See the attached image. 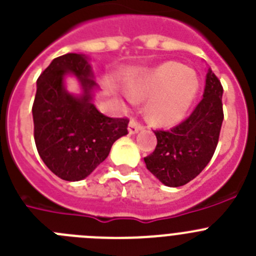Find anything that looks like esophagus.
<instances>
[{
  "label": "esophagus",
  "mask_w": 256,
  "mask_h": 256,
  "mask_svg": "<svg viewBox=\"0 0 256 256\" xmlns=\"http://www.w3.org/2000/svg\"><path fill=\"white\" fill-rule=\"evenodd\" d=\"M142 128H144V126H142L140 122H138V120L135 118L130 120V122H128V132L136 134L139 132L140 130H142Z\"/></svg>",
  "instance_id": "34e87169"
}]
</instances>
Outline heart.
<instances>
[{
	"mask_svg": "<svg viewBox=\"0 0 256 256\" xmlns=\"http://www.w3.org/2000/svg\"><path fill=\"white\" fill-rule=\"evenodd\" d=\"M199 78L178 62H164L134 82L136 100H150L148 116L156 125L171 126L182 121L199 92Z\"/></svg>",
	"mask_w": 256,
	"mask_h": 256,
	"instance_id": "1",
	"label": "heart"
}]
</instances>
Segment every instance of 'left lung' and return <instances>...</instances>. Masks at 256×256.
<instances>
[{
	"mask_svg": "<svg viewBox=\"0 0 256 256\" xmlns=\"http://www.w3.org/2000/svg\"><path fill=\"white\" fill-rule=\"evenodd\" d=\"M223 88L208 68L202 100L190 116L171 130H156V146L144 158L149 171L170 188L194 180L212 160L223 122Z\"/></svg>",
	"mask_w": 256,
	"mask_h": 256,
	"instance_id": "1",
	"label": "left lung"
}]
</instances>
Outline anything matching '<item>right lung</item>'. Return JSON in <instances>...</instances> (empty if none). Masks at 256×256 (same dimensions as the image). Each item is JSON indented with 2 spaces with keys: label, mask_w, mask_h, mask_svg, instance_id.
Masks as SVG:
<instances>
[{
  "label": "right lung",
  "mask_w": 256,
  "mask_h": 256,
  "mask_svg": "<svg viewBox=\"0 0 256 256\" xmlns=\"http://www.w3.org/2000/svg\"><path fill=\"white\" fill-rule=\"evenodd\" d=\"M66 73L78 76L84 93L68 94ZM84 54H68L50 62L36 80L33 103L34 140L36 150L60 178L80 181L92 174L110 154L112 145L128 134V120L100 114L92 102L96 86Z\"/></svg>",
  "instance_id": "obj_1"
}]
</instances>
